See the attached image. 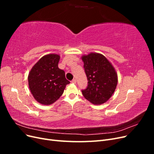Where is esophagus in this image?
I'll return each instance as SVG.
<instances>
[{"label": "esophagus", "instance_id": "obj_1", "mask_svg": "<svg viewBox=\"0 0 154 154\" xmlns=\"http://www.w3.org/2000/svg\"><path fill=\"white\" fill-rule=\"evenodd\" d=\"M71 82L73 83H76V79H73V80L71 81Z\"/></svg>", "mask_w": 154, "mask_h": 154}]
</instances>
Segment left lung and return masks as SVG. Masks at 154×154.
Wrapping results in <instances>:
<instances>
[{
  "mask_svg": "<svg viewBox=\"0 0 154 154\" xmlns=\"http://www.w3.org/2000/svg\"><path fill=\"white\" fill-rule=\"evenodd\" d=\"M82 60L88 85L82 94L94 105H101L112 96L118 84V74L112 63L103 54L91 53Z\"/></svg>",
  "mask_w": 154,
  "mask_h": 154,
  "instance_id": "8db88e82",
  "label": "left lung"
}]
</instances>
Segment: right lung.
I'll use <instances>...</instances> for the list:
<instances>
[{
	"mask_svg": "<svg viewBox=\"0 0 154 154\" xmlns=\"http://www.w3.org/2000/svg\"><path fill=\"white\" fill-rule=\"evenodd\" d=\"M60 58L57 54H46L34 65L29 73V90L40 104L49 105L54 103L70 83L63 70L58 68Z\"/></svg>",
	"mask_w": 154,
	"mask_h": 154,
	"instance_id": "add662e5",
	"label": "right lung"
}]
</instances>
